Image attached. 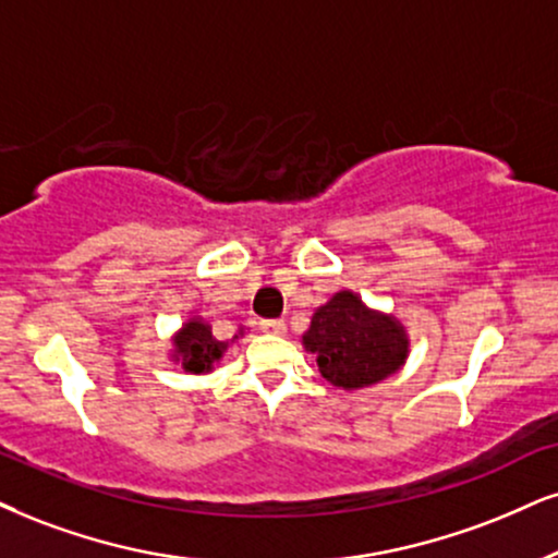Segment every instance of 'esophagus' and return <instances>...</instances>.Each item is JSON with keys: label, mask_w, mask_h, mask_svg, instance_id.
Returning <instances> with one entry per match:
<instances>
[{"label": "esophagus", "mask_w": 558, "mask_h": 558, "mask_svg": "<svg viewBox=\"0 0 558 558\" xmlns=\"http://www.w3.org/2000/svg\"><path fill=\"white\" fill-rule=\"evenodd\" d=\"M260 331L271 333V336H284L287 323L284 320H260Z\"/></svg>", "instance_id": "1"}]
</instances>
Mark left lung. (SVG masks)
Here are the masks:
<instances>
[{"instance_id":"left-lung-1","label":"left lung","mask_w":558,"mask_h":558,"mask_svg":"<svg viewBox=\"0 0 558 558\" xmlns=\"http://www.w3.org/2000/svg\"><path fill=\"white\" fill-rule=\"evenodd\" d=\"M320 375L339 390H362L396 375L411 354L409 331L393 313L369 307L352 290L336 292L313 313L302 336Z\"/></svg>"}]
</instances>
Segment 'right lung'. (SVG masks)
Wrapping results in <instances>:
<instances>
[{"label": "right lung", "instance_id": "1", "mask_svg": "<svg viewBox=\"0 0 558 558\" xmlns=\"http://www.w3.org/2000/svg\"><path fill=\"white\" fill-rule=\"evenodd\" d=\"M240 336H243V328L230 341H219L217 336H211L209 320H204L202 315H189L183 326L170 336L173 347L168 349V356L173 364H181L183 373L209 375L222 362L227 347L235 343Z\"/></svg>", "mask_w": 558, "mask_h": 558}]
</instances>
